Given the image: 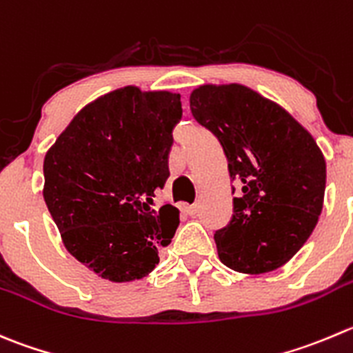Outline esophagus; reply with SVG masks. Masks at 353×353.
Instances as JSON below:
<instances>
[{"label":"esophagus","instance_id":"1","mask_svg":"<svg viewBox=\"0 0 353 353\" xmlns=\"http://www.w3.org/2000/svg\"><path fill=\"white\" fill-rule=\"evenodd\" d=\"M184 212H186L188 215H196L198 214V205L196 203L186 205V207H184Z\"/></svg>","mask_w":353,"mask_h":353}]
</instances>
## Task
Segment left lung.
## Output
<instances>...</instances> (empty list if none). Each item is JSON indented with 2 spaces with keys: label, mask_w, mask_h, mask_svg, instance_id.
<instances>
[{
  "label": "left lung",
  "mask_w": 353,
  "mask_h": 353,
  "mask_svg": "<svg viewBox=\"0 0 353 353\" xmlns=\"http://www.w3.org/2000/svg\"><path fill=\"white\" fill-rule=\"evenodd\" d=\"M190 108L217 136L229 176L239 184L231 222L214 234L219 259L243 274L276 271L319 221L326 190L323 152L281 105L243 84L200 85Z\"/></svg>",
  "instance_id": "left-lung-1"
}]
</instances>
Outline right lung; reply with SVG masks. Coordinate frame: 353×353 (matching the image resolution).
Here are the masks:
<instances>
[{
    "label": "right lung",
    "instance_id": "right-lung-1",
    "mask_svg": "<svg viewBox=\"0 0 353 353\" xmlns=\"http://www.w3.org/2000/svg\"><path fill=\"white\" fill-rule=\"evenodd\" d=\"M181 94L125 85L85 105L44 157L43 196L65 248L103 279L148 276L179 225L153 196L169 177Z\"/></svg>",
    "mask_w": 353,
    "mask_h": 353
}]
</instances>
